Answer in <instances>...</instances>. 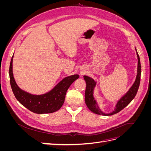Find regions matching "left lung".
I'll return each mask as SVG.
<instances>
[{"label": "left lung", "instance_id": "1", "mask_svg": "<svg viewBox=\"0 0 151 151\" xmlns=\"http://www.w3.org/2000/svg\"><path fill=\"white\" fill-rule=\"evenodd\" d=\"M135 49L137 53V57L138 59L137 70V76L135 80L134 84L130 87V88L128 90L127 92L124 95H123L118 100L115 104V108H114L113 111L109 113H106L101 110V109L100 108L98 103L97 100L96 99L94 96V89L97 84L96 81H95L93 78H91V77L89 76H84V79L85 80L86 83V88L85 91V103L90 111H91L95 114H97V115H101L104 116L112 115H114V114H116L118 112H120L122 109L125 108L127 105L134 99L138 91L140 81L141 74L140 58L138 55L137 51V49L135 48Z\"/></svg>", "mask_w": 151, "mask_h": 151}]
</instances>
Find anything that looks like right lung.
<instances>
[{
    "mask_svg": "<svg viewBox=\"0 0 151 151\" xmlns=\"http://www.w3.org/2000/svg\"><path fill=\"white\" fill-rule=\"evenodd\" d=\"M14 55L9 67L10 83L16 98L22 106L37 114L52 113L58 111L64 103L66 93L70 85L79 77L78 74L65 77L48 92L42 94H33L21 89L14 79L12 71Z\"/></svg>",
    "mask_w": 151,
    "mask_h": 151,
    "instance_id": "1",
    "label": "right lung"
}]
</instances>
